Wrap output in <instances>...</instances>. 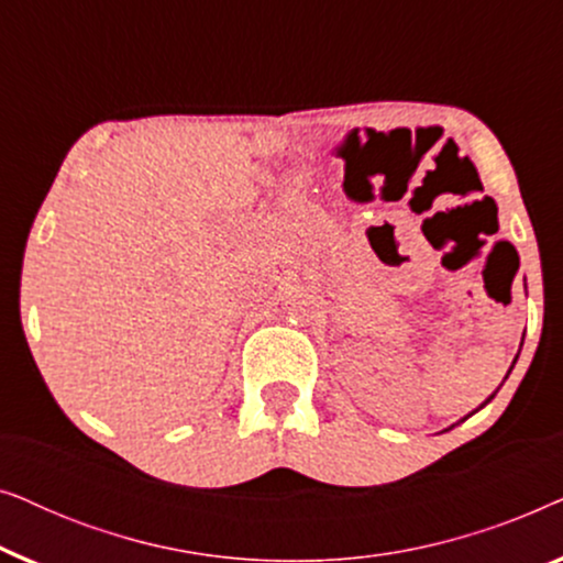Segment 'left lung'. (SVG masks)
<instances>
[{
    "label": "left lung",
    "mask_w": 563,
    "mask_h": 563,
    "mask_svg": "<svg viewBox=\"0 0 563 563\" xmlns=\"http://www.w3.org/2000/svg\"><path fill=\"white\" fill-rule=\"evenodd\" d=\"M495 395H497V391H495ZM495 395H492V397H495ZM492 397H489V399H492ZM489 399H487V402H489ZM487 402H484V405H487ZM484 405H482V407H484Z\"/></svg>",
    "instance_id": "obj_1"
}]
</instances>
